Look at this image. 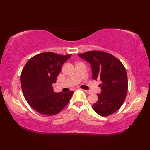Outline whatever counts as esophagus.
Wrapping results in <instances>:
<instances>
[{
	"mask_svg": "<svg viewBox=\"0 0 150 150\" xmlns=\"http://www.w3.org/2000/svg\"><path fill=\"white\" fill-rule=\"evenodd\" d=\"M84 91H85V92L87 93H88V94H90V93H92V92H91V91H88V90H84Z\"/></svg>",
	"mask_w": 150,
	"mask_h": 150,
	"instance_id": "esophagus-1",
	"label": "esophagus"
}]
</instances>
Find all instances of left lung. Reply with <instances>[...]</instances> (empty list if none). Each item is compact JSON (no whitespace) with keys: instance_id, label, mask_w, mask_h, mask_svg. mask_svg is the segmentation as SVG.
I'll use <instances>...</instances> for the list:
<instances>
[{"instance_id":"1","label":"left lung","mask_w":150,"mask_h":150,"mask_svg":"<svg viewBox=\"0 0 150 150\" xmlns=\"http://www.w3.org/2000/svg\"><path fill=\"white\" fill-rule=\"evenodd\" d=\"M78 55L90 63L93 79L101 81V92L97 94L93 109L102 116L115 113L122 105L128 91L125 67L117 58L105 52L91 51Z\"/></svg>"}]
</instances>
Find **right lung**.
I'll return each mask as SVG.
<instances>
[{"mask_svg": "<svg viewBox=\"0 0 150 150\" xmlns=\"http://www.w3.org/2000/svg\"><path fill=\"white\" fill-rule=\"evenodd\" d=\"M71 56L42 53L32 57L24 67L20 75L22 93L29 105L38 113L57 115L69 103L73 91L55 93L52 84L56 83L63 64Z\"/></svg>", "mask_w": 150, "mask_h": 150, "instance_id": "right-lung-1", "label": "right lung"}]
</instances>
